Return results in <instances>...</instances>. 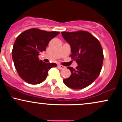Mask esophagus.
I'll list each match as a JSON object with an SVG mask.
<instances>
[{"label": "esophagus", "mask_w": 122, "mask_h": 122, "mask_svg": "<svg viewBox=\"0 0 122 122\" xmlns=\"http://www.w3.org/2000/svg\"><path fill=\"white\" fill-rule=\"evenodd\" d=\"M58 68L61 69H65V68H66L65 66H64L61 65H58Z\"/></svg>", "instance_id": "obj_1"}]
</instances>
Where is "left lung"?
I'll return each instance as SVG.
<instances>
[{
	"instance_id": "1",
	"label": "left lung",
	"mask_w": 122,
	"mask_h": 122,
	"mask_svg": "<svg viewBox=\"0 0 122 122\" xmlns=\"http://www.w3.org/2000/svg\"><path fill=\"white\" fill-rule=\"evenodd\" d=\"M61 34L71 45L70 57L78 64L76 69L68 67L71 75L63 81L68 87L75 89L89 86L99 76L103 65L104 56L100 42L85 31H62Z\"/></svg>"
}]
</instances>
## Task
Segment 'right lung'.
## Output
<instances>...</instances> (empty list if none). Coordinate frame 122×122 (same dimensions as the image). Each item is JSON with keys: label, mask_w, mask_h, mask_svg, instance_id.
<instances>
[{"label": "right lung", "mask_w": 122, "mask_h": 122, "mask_svg": "<svg viewBox=\"0 0 122 122\" xmlns=\"http://www.w3.org/2000/svg\"><path fill=\"white\" fill-rule=\"evenodd\" d=\"M59 33L33 28L25 31L16 38L12 48V59L18 75L27 83H41L46 79L49 69L57 66L55 63L43 62L38 56Z\"/></svg>", "instance_id": "1"}]
</instances>
